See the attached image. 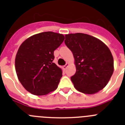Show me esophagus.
Here are the masks:
<instances>
[{
    "instance_id": "1",
    "label": "esophagus",
    "mask_w": 125,
    "mask_h": 125,
    "mask_svg": "<svg viewBox=\"0 0 125 125\" xmlns=\"http://www.w3.org/2000/svg\"><path fill=\"white\" fill-rule=\"evenodd\" d=\"M69 63H66V64L64 65V66H62V68H63V69H64V70H66V68H68V66H69Z\"/></svg>"
}]
</instances>
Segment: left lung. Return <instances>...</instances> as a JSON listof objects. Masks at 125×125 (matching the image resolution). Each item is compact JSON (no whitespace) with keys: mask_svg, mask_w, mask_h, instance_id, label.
<instances>
[{"mask_svg":"<svg viewBox=\"0 0 125 125\" xmlns=\"http://www.w3.org/2000/svg\"><path fill=\"white\" fill-rule=\"evenodd\" d=\"M64 42L74 58L76 72L71 78L74 88L88 94L103 89L114 71L113 57L108 46L83 33L66 34Z\"/></svg>","mask_w":125,"mask_h":125,"instance_id":"1","label":"left lung"}]
</instances>
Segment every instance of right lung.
<instances>
[{"label":"right lung","instance_id":"obj_1","mask_svg":"<svg viewBox=\"0 0 125 125\" xmlns=\"http://www.w3.org/2000/svg\"><path fill=\"white\" fill-rule=\"evenodd\" d=\"M64 40L63 34L44 32L31 36L20 46L15 56V71L27 91L42 96L57 89L62 71L52 62L54 51Z\"/></svg>","mask_w":125,"mask_h":125}]
</instances>
